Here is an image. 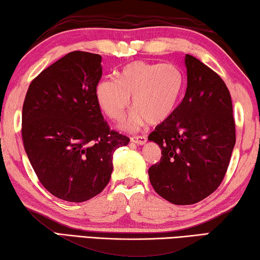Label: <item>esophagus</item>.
<instances>
[{
	"label": "esophagus",
	"mask_w": 260,
	"mask_h": 260,
	"mask_svg": "<svg viewBox=\"0 0 260 260\" xmlns=\"http://www.w3.org/2000/svg\"><path fill=\"white\" fill-rule=\"evenodd\" d=\"M146 137L145 136H134V137H131V142L137 144V145H143V144L146 143Z\"/></svg>",
	"instance_id": "1"
}]
</instances>
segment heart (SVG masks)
I'll list each match as a JSON object with an SVG mask.
<instances>
[{
    "label": "heart",
    "mask_w": 260,
    "mask_h": 260,
    "mask_svg": "<svg viewBox=\"0 0 260 260\" xmlns=\"http://www.w3.org/2000/svg\"><path fill=\"white\" fill-rule=\"evenodd\" d=\"M183 77L172 63L135 61L122 70L119 78L106 79L96 87L101 109L114 121H122L133 98L135 111L126 129L137 130L146 122L160 124L169 118L180 99Z\"/></svg>",
    "instance_id": "1"
}]
</instances>
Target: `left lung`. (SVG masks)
<instances>
[{"mask_svg": "<svg viewBox=\"0 0 260 260\" xmlns=\"http://www.w3.org/2000/svg\"><path fill=\"white\" fill-rule=\"evenodd\" d=\"M187 88L173 114L149 141L161 149L149 169L154 190L174 205H193L218 188L236 143L233 102L217 73L186 54Z\"/></svg>", "mask_w": 260, "mask_h": 260, "instance_id": "obj_1", "label": "left lung"}]
</instances>
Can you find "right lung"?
Returning <instances> with one entry per match:
<instances>
[{
	"instance_id": "1",
	"label": "right lung",
	"mask_w": 260,
	"mask_h": 260,
	"mask_svg": "<svg viewBox=\"0 0 260 260\" xmlns=\"http://www.w3.org/2000/svg\"><path fill=\"white\" fill-rule=\"evenodd\" d=\"M101 55L73 51L30 83L22 138L42 185L58 199L83 202L110 180L115 150L130 139L110 130L96 100Z\"/></svg>"
}]
</instances>
